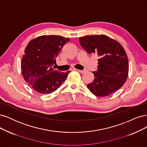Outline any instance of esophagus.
<instances>
[{
  "label": "esophagus",
  "instance_id": "34e87169",
  "mask_svg": "<svg viewBox=\"0 0 147 147\" xmlns=\"http://www.w3.org/2000/svg\"><path fill=\"white\" fill-rule=\"evenodd\" d=\"M77 71H78L80 73H82V74H83V73H86V71L85 70H79V69H76Z\"/></svg>",
  "mask_w": 147,
  "mask_h": 147
}]
</instances>
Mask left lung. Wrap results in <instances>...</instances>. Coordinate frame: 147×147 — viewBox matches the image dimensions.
Returning <instances> with one entry per match:
<instances>
[{
	"mask_svg": "<svg viewBox=\"0 0 147 147\" xmlns=\"http://www.w3.org/2000/svg\"><path fill=\"white\" fill-rule=\"evenodd\" d=\"M79 42L88 54L99 57L98 71L93 72L94 80L87 85L94 95L109 96L121 88L127 78L128 59L119 42L105 35L79 38Z\"/></svg>",
	"mask_w": 147,
	"mask_h": 147,
	"instance_id": "left-lung-1",
	"label": "left lung"
}]
</instances>
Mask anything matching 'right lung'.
<instances>
[{
  "mask_svg": "<svg viewBox=\"0 0 147 147\" xmlns=\"http://www.w3.org/2000/svg\"><path fill=\"white\" fill-rule=\"evenodd\" d=\"M69 38L42 35L29 42L21 60L22 74L32 88L39 93L48 94L59 88L70 73L53 68L55 58Z\"/></svg>",
  "mask_w": 147,
  "mask_h": 147,
  "instance_id": "add662e5",
  "label": "right lung"
}]
</instances>
